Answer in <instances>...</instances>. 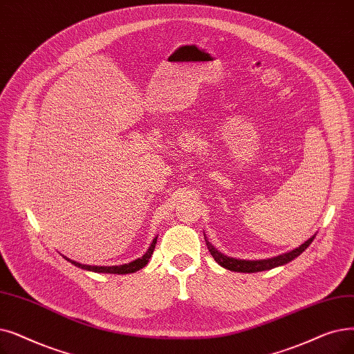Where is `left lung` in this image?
<instances>
[{
  "instance_id": "left-lung-1",
  "label": "left lung",
  "mask_w": 354,
  "mask_h": 354,
  "mask_svg": "<svg viewBox=\"0 0 354 354\" xmlns=\"http://www.w3.org/2000/svg\"><path fill=\"white\" fill-rule=\"evenodd\" d=\"M205 237V234H204ZM315 236L310 237L306 240L304 244H301L299 248L290 250L288 253L279 254L276 257L272 259H263V260H241V259H234V257H228L225 254H223L221 252H218L217 249L214 248V245L207 240L205 237V243H207V248L211 253V256L214 257L215 262H217L220 266L228 269V270H233V272H243V273H254V272H262V270H269L273 268H278L282 265L289 263L290 260H294L295 257H298L308 245L313 243Z\"/></svg>"
}]
</instances>
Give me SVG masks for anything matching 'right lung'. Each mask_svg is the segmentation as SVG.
I'll list each match as a JSON object with an SVG mask.
<instances>
[{"label":"right lung","mask_w":354,"mask_h":354,"mask_svg":"<svg viewBox=\"0 0 354 354\" xmlns=\"http://www.w3.org/2000/svg\"><path fill=\"white\" fill-rule=\"evenodd\" d=\"M156 240L158 237L153 239L150 248L147 249V252L140 257V259H136L133 260V262L130 263H126V265H120V266H89V265H82V263H78L75 262V260H71L68 259L66 256H64L68 262H71L72 265L78 266L84 270H91V272H98V273H114V274H126V273H133V272H137L143 269L147 263H149V259L151 257L153 254V250H155V245H156Z\"/></svg>","instance_id":"right-lung-1"}]
</instances>
